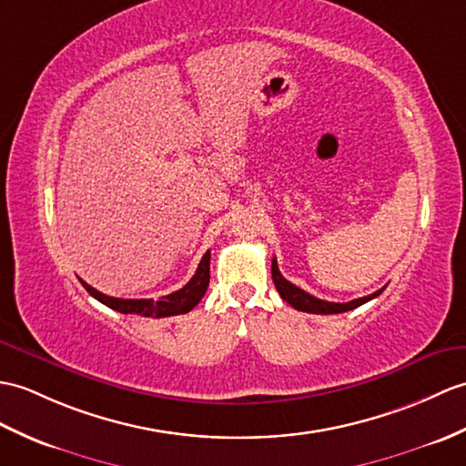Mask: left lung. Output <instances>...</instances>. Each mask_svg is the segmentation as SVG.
<instances>
[{
    "label": "left lung",
    "mask_w": 466,
    "mask_h": 466,
    "mask_svg": "<svg viewBox=\"0 0 466 466\" xmlns=\"http://www.w3.org/2000/svg\"><path fill=\"white\" fill-rule=\"evenodd\" d=\"M272 279H274V284H276L278 294L282 296L284 301H288V304L291 308H296L298 311H308V313H343V311H350V309H355V308L363 306L365 301L377 298L385 289V288H381V289L373 291V294H370V296L351 299V301H348V304H335V301L319 299L316 296L308 294V291H304L301 288L294 286L291 282H288V279L282 274H279L276 258L272 259Z\"/></svg>",
    "instance_id": "8db88e82"
}]
</instances>
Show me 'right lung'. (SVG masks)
<instances>
[{"label": "right lung", "instance_id": "add662e5", "mask_svg": "<svg viewBox=\"0 0 466 466\" xmlns=\"http://www.w3.org/2000/svg\"><path fill=\"white\" fill-rule=\"evenodd\" d=\"M208 282H210V252L202 256L200 264L197 268V274L190 278V282L187 286L180 288L178 291H172L168 296H162L157 301L155 299H123V298L105 296L81 279L83 288L106 308L121 313H137V316H145V318H168V316H178V313H188L202 299V296L207 294Z\"/></svg>", "mask_w": 466, "mask_h": 466}]
</instances>
